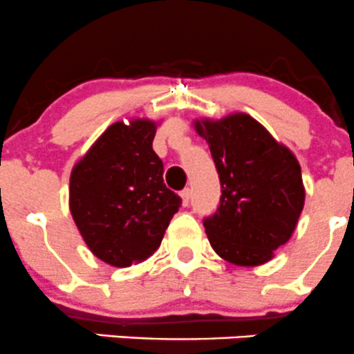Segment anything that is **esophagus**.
<instances>
[{
    "label": "esophagus",
    "instance_id": "esophagus-1",
    "mask_svg": "<svg viewBox=\"0 0 354 354\" xmlns=\"http://www.w3.org/2000/svg\"><path fill=\"white\" fill-rule=\"evenodd\" d=\"M181 200H183V205H188L190 203V197H192V192L190 188H185V190H181Z\"/></svg>",
    "mask_w": 354,
    "mask_h": 354
}]
</instances>
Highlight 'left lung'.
Returning <instances> with one entry per match:
<instances>
[{"instance_id":"left-lung-1","label":"left lung","mask_w":354,"mask_h":354,"mask_svg":"<svg viewBox=\"0 0 354 354\" xmlns=\"http://www.w3.org/2000/svg\"><path fill=\"white\" fill-rule=\"evenodd\" d=\"M221 181L219 207L203 219L210 246L234 266H260L291 238L305 203L301 167L252 116L197 120Z\"/></svg>"}]
</instances>
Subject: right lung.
<instances>
[{
    "mask_svg": "<svg viewBox=\"0 0 354 354\" xmlns=\"http://www.w3.org/2000/svg\"><path fill=\"white\" fill-rule=\"evenodd\" d=\"M154 137V121H118L71 171V216L91 252L109 266L149 259L181 207L164 185Z\"/></svg>",
    "mask_w": 354,
    "mask_h": 354,
    "instance_id": "right-lung-1",
    "label": "right lung"
}]
</instances>
